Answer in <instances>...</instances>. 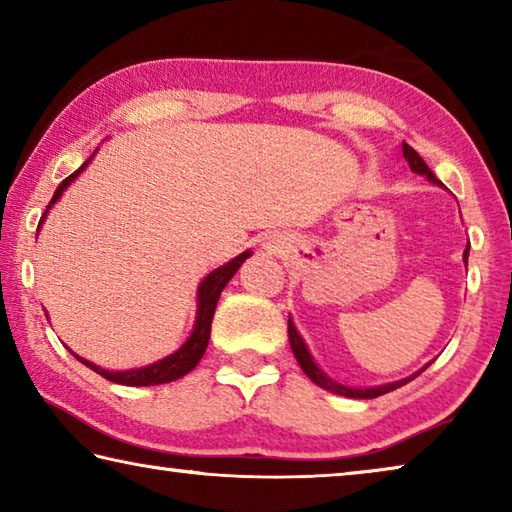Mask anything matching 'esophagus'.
I'll return each mask as SVG.
<instances>
[{"label":"esophagus","mask_w":512,"mask_h":512,"mask_svg":"<svg viewBox=\"0 0 512 512\" xmlns=\"http://www.w3.org/2000/svg\"><path fill=\"white\" fill-rule=\"evenodd\" d=\"M271 248H273V246H271Z\"/></svg>","instance_id":"obj_1"}]
</instances>
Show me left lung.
I'll return each mask as SVG.
<instances>
[{
    "label": "left lung",
    "instance_id": "1",
    "mask_svg": "<svg viewBox=\"0 0 512 512\" xmlns=\"http://www.w3.org/2000/svg\"><path fill=\"white\" fill-rule=\"evenodd\" d=\"M402 153H404V160L409 162L411 171L420 173V176H427V180H431L433 185L443 187V183H440V180H438L436 176H433V171L427 167V162H424V160L420 158V155L415 153L406 142L402 144ZM467 255H470V246H467L465 253H463L465 266H467ZM289 343H291L293 354H296V359H298V363H300L302 372H305V375H307L311 381H314L316 386L325 388V391H329V393H336V395H343V397H352V400H372V397H379V395L391 393V391H395V388L409 384L411 379L418 377L420 372L429 366V363H427V366L415 372V375L406 377V379H400V381H393V384H381V386H370V388H352V386H343V384H339V381L329 379V377L325 375V372L316 366V361L311 359V354H309V350H307V343L302 341V336L298 334V329H296V325H293L291 318H289Z\"/></svg>",
    "mask_w": 512,
    "mask_h": 512
}]
</instances>
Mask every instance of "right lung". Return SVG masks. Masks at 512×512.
Returning <instances> with one entry per match:
<instances>
[{
	"label": "right lung",
	"mask_w": 512,
	"mask_h": 512,
	"mask_svg": "<svg viewBox=\"0 0 512 512\" xmlns=\"http://www.w3.org/2000/svg\"><path fill=\"white\" fill-rule=\"evenodd\" d=\"M92 158H94V153L81 164L79 169L72 173V176H67L63 183L58 185V189L54 192V198H51V203L47 205L45 214H42L40 225H42V221L47 219V212L51 210V207H54V203L58 201L60 196H63L65 189L72 185L74 180L81 176V171L92 162ZM40 225H38V230H40ZM250 255H253V253H250V250L237 255L235 259H230L228 264L214 268V271L207 275L201 284H198L194 329H192V334H189V339L183 345H180L176 352L169 354V357H164V359L155 361V363H149V366H144V368L106 370V368H101V366H94V363H90V361H85L83 357H79V354H74L69 348L67 350L72 352L74 357L79 359L81 363H85V366H88L90 370L97 372V375L106 377L110 381H115V384H121V386H155V384H169V381H173V379L185 377L189 370L196 368V363L203 359V354L207 350V341H210L214 309H216V302H219L221 291L225 289V284L230 282V277L239 271V266L244 264Z\"/></svg>",
	"instance_id": "obj_1"
}]
</instances>
